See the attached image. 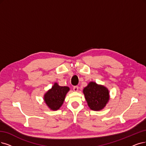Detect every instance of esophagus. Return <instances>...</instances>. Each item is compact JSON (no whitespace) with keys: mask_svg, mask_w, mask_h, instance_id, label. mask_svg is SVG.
Here are the masks:
<instances>
[{"mask_svg":"<svg viewBox=\"0 0 146 146\" xmlns=\"http://www.w3.org/2000/svg\"><path fill=\"white\" fill-rule=\"evenodd\" d=\"M78 89H79V87H78V86H74V87H73V91H78Z\"/></svg>","mask_w":146,"mask_h":146,"instance_id":"obj_1","label":"esophagus"}]
</instances>
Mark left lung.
<instances>
[{"label":"left lung","mask_w":146,"mask_h":146,"mask_svg":"<svg viewBox=\"0 0 146 146\" xmlns=\"http://www.w3.org/2000/svg\"><path fill=\"white\" fill-rule=\"evenodd\" d=\"M83 93L90 108L93 111L103 110L110 100L108 89L94 82H90Z\"/></svg>","instance_id":"obj_1"}]
</instances>
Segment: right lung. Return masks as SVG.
Segmentation results:
<instances>
[{
  "mask_svg": "<svg viewBox=\"0 0 146 146\" xmlns=\"http://www.w3.org/2000/svg\"><path fill=\"white\" fill-rule=\"evenodd\" d=\"M70 90L68 87H61L55 83L51 89L48 90L44 96V100L47 106L53 111L60 108L63 104L67 93Z\"/></svg>",
  "mask_w": 146,
  "mask_h": 146,
  "instance_id": "right-lung-1",
  "label": "right lung"
}]
</instances>
